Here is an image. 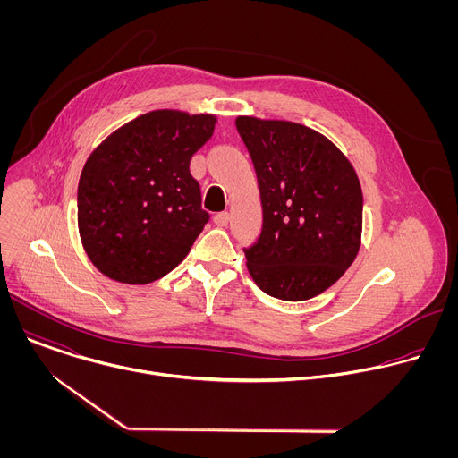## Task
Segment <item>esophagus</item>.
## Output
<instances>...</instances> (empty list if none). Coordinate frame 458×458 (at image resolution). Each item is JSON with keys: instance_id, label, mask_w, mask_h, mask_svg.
Returning <instances> with one entry per match:
<instances>
[{"instance_id": "esophagus-1", "label": "esophagus", "mask_w": 458, "mask_h": 458, "mask_svg": "<svg viewBox=\"0 0 458 458\" xmlns=\"http://www.w3.org/2000/svg\"><path fill=\"white\" fill-rule=\"evenodd\" d=\"M228 221H230L228 212H221V214H216V216H214V223H216V226H226V225H228Z\"/></svg>"}]
</instances>
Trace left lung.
<instances>
[{
    "label": "left lung",
    "mask_w": 458,
    "mask_h": 458,
    "mask_svg": "<svg viewBox=\"0 0 458 458\" xmlns=\"http://www.w3.org/2000/svg\"><path fill=\"white\" fill-rule=\"evenodd\" d=\"M257 174L263 230L244 248L255 284L306 301L352 267L362 233V190L348 157L315 130L277 119H235Z\"/></svg>",
    "instance_id": "obj_1"
}]
</instances>
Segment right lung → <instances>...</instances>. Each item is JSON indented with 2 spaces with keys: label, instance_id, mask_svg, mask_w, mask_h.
Returning <instances> with one entry per match:
<instances>
[{
  "label": "right lung",
  "instance_id": "1",
  "mask_svg": "<svg viewBox=\"0 0 458 458\" xmlns=\"http://www.w3.org/2000/svg\"><path fill=\"white\" fill-rule=\"evenodd\" d=\"M216 115L154 110L117 128L87 159L78 226L92 265L126 284L165 277L188 255L210 216L190 159Z\"/></svg>",
  "mask_w": 458,
  "mask_h": 458
}]
</instances>
